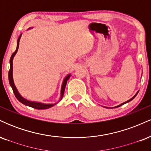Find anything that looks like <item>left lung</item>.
<instances>
[{
    "label": "left lung",
    "mask_w": 151,
    "mask_h": 151,
    "mask_svg": "<svg viewBox=\"0 0 151 151\" xmlns=\"http://www.w3.org/2000/svg\"><path fill=\"white\" fill-rule=\"evenodd\" d=\"M138 92H137V93H136V94H135V95H134V96H133V97H132V98H131V99H129V101H126V102H124V103H123V104H120V105H119V106H116V107H115V108H116V107H119V106H121V105H123V104H126V103H127V102H129V101H131V100H133V99H134V98H135V97H136V95H137V94H138Z\"/></svg>",
    "instance_id": "1"
}]
</instances>
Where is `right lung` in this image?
Masks as SVG:
<instances>
[{"mask_svg": "<svg viewBox=\"0 0 151 151\" xmlns=\"http://www.w3.org/2000/svg\"><path fill=\"white\" fill-rule=\"evenodd\" d=\"M20 37H21V35H20V37H18V42H17V48L16 50L12 54L11 57H10V70L8 72V79H9V83H10V85L13 89V93H14L15 97L17 98V99L19 101L21 102L22 104H25L26 106H28L32 107V108L36 109H49L50 107L53 106L54 105H55L56 104H42V103H39V102H35V101H28V100L25 99L23 97H22L20 96V94L19 93V92L17 90L16 87H15V84H14V81H13V58H14L15 55L16 54L17 51H18V46H19V42H20ZM71 74H68L65 78L64 79L63 83H62V88H61V96H60V99H62V97H63V95H64V92H65V86L66 84H67V80L70 79Z\"/></svg>", "mask_w": 151, "mask_h": 151, "instance_id": "1", "label": "right lung"}]
</instances>
